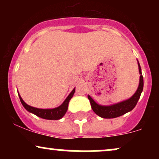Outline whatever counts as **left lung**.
<instances>
[{
    "label": "left lung",
    "instance_id": "1",
    "mask_svg": "<svg viewBox=\"0 0 159 159\" xmlns=\"http://www.w3.org/2000/svg\"><path fill=\"white\" fill-rule=\"evenodd\" d=\"M138 69H139L140 72V82L138 88L133 96L129 99L125 100V101L121 102L114 104L112 105H108V106H104V105H98L93 99L88 95V99L90 100V102L92 107L93 111L96 113L98 116H101L102 118H106V119H111V118H116L118 116H122V115L126 114L129 112L136 106L138 100H139L140 94L143 88V78L142 75L141 68L139 62L138 61Z\"/></svg>",
    "mask_w": 159,
    "mask_h": 159
}]
</instances>
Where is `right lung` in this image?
<instances>
[{"label":"right lung","mask_w":159,"mask_h":159,"mask_svg":"<svg viewBox=\"0 0 159 159\" xmlns=\"http://www.w3.org/2000/svg\"><path fill=\"white\" fill-rule=\"evenodd\" d=\"M75 88L73 89V90L69 93V95L67 96V98H66L65 101L62 103L61 105H60L59 107H55V108L52 109H41V108H36V107L30 106V105H27L26 103L24 102L22 98L21 97L19 93V96L20 98V101H21V104L25 107V109L29 112L32 113V114L36 115L39 117L43 118V119L45 120H60L64 116L66 113L67 109H68V105L69 102L70 101V99L72 98V96L75 93Z\"/></svg>","instance_id":"1"}]
</instances>
